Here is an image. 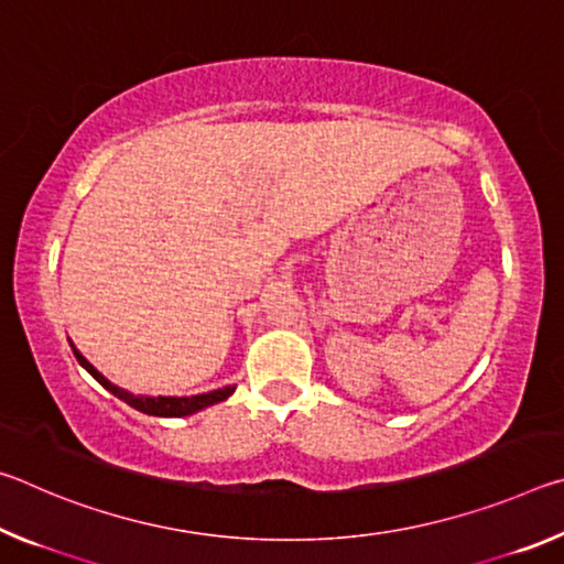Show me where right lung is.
Masks as SVG:
<instances>
[{"label": "right lung", "instance_id": "1", "mask_svg": "<svg viewBox=\"0 0 564 564\" xmlns=\"http://www.w3.org/2000/svg\"><path fill=\"white\" fill-rule=\"evenodd\" d=\"M72 350H74V356H76V360L82 362V368L87 370V373H91L94 378L99 380V383L109 390V393H113L117 395L119 400H123V403H129L131 408H137V410H141V413H147V415H156V417H184V415H191V413H198V410H204V408H208V405H214V403H221V400H226L228 395L234 393V386H226V388H218V390H212V393H202V395H188V398H171V395H156V398H151V395H133V393H129V390H123V388H119V386H113L109 378H104L97 368L91 366V362L82 356L79 350H76L74 346H72Z\"/></svg>", "mask_w": 564, "mask_h": 564}]
</instances>
